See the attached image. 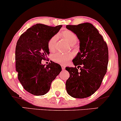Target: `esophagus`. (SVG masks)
<instances>
[{"label":"esophagus","mask_w":121,"mask_h":121,"mask_svg":"<svg viewBox=\"0 0 121 121\" xmlns=\"http://www.w3.org/2000/svg\"><path fill=\"white\" fill-rule=\"evenodd\" d=\"M61 67H62V69L63 70H64L65 68V65H61Z\"/></svg>","instance_id":"1"}]
</instances>
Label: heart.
<instances>
[{
    "label": "heart",
    "mask_w": 121,
    "mask_h": 121,
    "mask_svg": "<svg viewBox=\"0 0 121 121\" xmlns=\"http://www.w3.org/2000/svg\"><path fill=\"white\" fill-rule=\"evenodd\" d=\"M61 36L65 39L70 44H74L78 41V37L75 33L70 30H65L60 34ZM58 37L57 35H54L50 38L48 41V48L50 51H53L56 47ZM72 53L63 54L57 53L53 55L52 59L54 62L61 64H66L69 60L73 58Z\"/></svg>",
    "instance_id": "obj_1"
}]
</instances>
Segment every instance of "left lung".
Wrapping results in <instances>:
<instances>
[{"label":"left lung","mask_w":121,"mask_h":121,"mask_svg":"<svg viewBox=\"0 0 121 121\" xmlns=\"http://www.w3.org/2000/svg\"><path fill=\"white\" fill-rule=\"evenodd\" d=\"M66 27L77 36L80 50L73 60L75 67L65 68L70 74L65 83L66 90L74 98H86L99 89L106 73L108 47L103 37L90 23L67 25ZM77 66L81 68L80 71Z\"/></svg>","instance_id":"left-lung-1"}]
</instances>
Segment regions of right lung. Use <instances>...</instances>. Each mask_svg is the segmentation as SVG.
<instances>
[{
    "instance_id": "right-lung-1",
    "label": "right lung",
    "mask_w": 121,
    "mask_h": 121,
    "mask_svg": "<svg viewBox=\"0 0 121 121\" xmlns=\"http://www.w3.org/2000/svg\"><path fill=\"white\" fill-rule=\"evenodd\" d=\"M62 27L37 24L27 29L18 39L15 49L18 79L25 90L32 95L47 93L52 81L62 71L60 65L53 62L46 67L41 64L49 53L48 41Z\"/></svg>"
}]
</instances>
